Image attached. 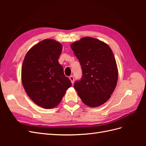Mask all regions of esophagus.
<instances>
[{
	"label": "esophagus",
	"instance_id": "1",
	"mask_svg": "<svg viewBox=\"0 0 146 146\" xmlns=\"http://www.w3.org/2000/svg\"><path fill=\"white\" fill-rule=\"evenodd\" d=\"M69 80H70V82H71L72 84H73V83H74V76H70V77H69Z\"/></svg>",
	"mask_w": 146,
	"mask_h": 146
}]
</instances>
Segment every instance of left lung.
Segmentation results:
<instances>
[{"instance_id":"1","label":"left lung","mask_w":146,"mask_h":146,"mask_svg":"<svg viewBox=\"0 0 146 146\" xmlns=\"http://www.w3.org/2000/svg\"><path fill=\"white\" fill-rule=\"evenodd\" d=\"M70 47L80 63L82 77L74 83L83 102L90 107L105 103L116 86L118 70L111 48L99 39L84 37Z\"/></svg>"}]
</instances>
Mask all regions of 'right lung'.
Wrapping results in <instances>:
<instances>
[{
	"label": "right lung",
	"instance_id": "right-lung-1",
	"mask_svg": "<svg viewBox=\"0 0 146 146\" xmlns=\"http://www.w3.org/2000/svg\"><path fill=\"white\" fill-rule=\"evenodd\" d=\"M62 48L59 42L44 39L28 51L22 66L21 80L26 93L44 108L56 107L72 85L58 63Z\"/></svg>",
	"mask_w": 146,
	"mask_h": 146
}]
</instances>
